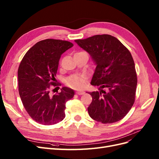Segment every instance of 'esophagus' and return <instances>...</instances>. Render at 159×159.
Wrapping results in <instances>:
<instances>
[{"instance_id": "esophagus-1", "label": "esophagus", "mask_w": 159, "mask_h": 159, "mask_svg": "<svg viewBox=\"0 0 159 159\" xmlns=\"http://www.w3.org/2000/svg\"><path fill=\"white\" fill-rule=\"evenodd\" d=\"M84 93L85 92H84V91H77L76 94H78V95H83V94H84Z\"/></svg>"}]
</instances>
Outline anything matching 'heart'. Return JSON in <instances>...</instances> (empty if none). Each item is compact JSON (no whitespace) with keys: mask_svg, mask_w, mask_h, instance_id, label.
<instances>
[{"mask_svg":"<svg viewBox=\"0 0 159 159\" xmlns=\"http://www.w3.org/2000/svg\"><path fill=\"white\" fill-rule=\"evenodd\" d=\"M85 78L84 75H74L67 78L66 80V85L75 89H81L84 87Z\"/></svg>","mask_w":159,"mask_h":159,"instance_id":"b5f03b06","label":"heart"}]
</instances>
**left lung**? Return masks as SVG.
Returning <instances> with one entry per match:
<instances>
[{
	"label": "left lung",
	"mask_w": 159,
	"mask_h": 159,
	"mask_svg": "<svg viewBox=\"0 0 159 159\" xmlns=\"http://www.w3.org/2000/svg\"><path fill=\"white\" fill-rule=\"evenodd\" d=\"M75 42L97 65L91 84L99 86L101 91L89 93L92 97L88 108L89 116L102 123L120 121L135 100L137 76L131 52L117 38L109 34Z\"/></svg>",
	"instance_id": "1"
}]
</instances>
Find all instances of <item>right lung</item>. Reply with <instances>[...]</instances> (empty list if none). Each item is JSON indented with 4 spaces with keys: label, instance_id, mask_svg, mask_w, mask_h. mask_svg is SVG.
<instances>
[{
    "label": "right lung",
    "instance_id": "right-lung-1",
    "mask_svg": "<svg viewBox=\"0 0 159 159\" xmlns=\"http://www.w3.org/2000/svg\"><path fill=\"white\" fill-rule=\"evenodd\" d=\"M74 46L70 42L46 39L37 42L28 50L18 70V91L24 107L38 123L49 125L61 121L66 116L67 101L74 91L63 87L52 95L61 55Z\"/></svg>",
    "mask_w": 159,
    "mask_h": 159
}]
</instances>
